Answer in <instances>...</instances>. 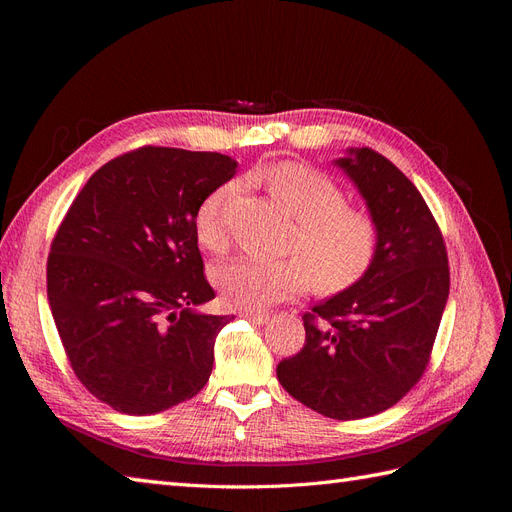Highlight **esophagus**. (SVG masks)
I'll use <instances>...</instances> for the list:
<instances>
[{
    "label": "esophagus",
    "instance_id": "34e87169",
    "mask_svg": "<svg viewBox=\"0 0 512 512\" xmlns=\"http://www.w3.org/2000/svg\"><path fill=\"white\" fill-rule=\"evenodd\" d=\"M241 316L245 320H250L254 324H265L269 320V314L267 312H241Z\"/></svg>",
    "mask_w": 512,
    "mask_h": 512
}]
</instances>
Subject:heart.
Listing matches in <instances>:
<instances>
[{
    "instance_id": "heart-1",
    "label": "heart",
    "mask_w": 512,
    "mask_h": 512,
    "mask_svg": "<svg viewBox=\"0 0 512 512\" xmlns=\"http://www.w3.org/2000/svg\"><path fill=\"white\" fill-rule=\"evenodd\" d=\"M267 185L297 222L286 247L294 258H237L215 267L213 282L222 299L239 309H260L299 297L309 284L324 294L359 284L380 252L376 220L348 207L346 192L309 166H275L267 173ZM237 190V181L218 185L194 213L196 239L211 252H222L228 243L224 211Z\"/></svg>"
}]
</instances>
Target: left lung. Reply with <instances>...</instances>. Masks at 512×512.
Returning a JSON list of instances; mask_svg holds the SVG:
<instances>
[{
	"label": "left lung",
	"mask_w": 512,
	"mask_h": 512,
	"mask_svg": "<svg viewBox=\"0 0 512 512\" xmlns=\"http://www.w3.org/2000/svg\"><path fill=\"white\" fill-rule=\"evenodd\" d=\"M335 164L365 198L380 252L359 284L303 316L305 346L277 380L303 406L354 421L389 410L425 374L451 273L436 220L393 162L363 147Z\"/></svg>",
	"instance_id": "obj_1"
}]
</instances>
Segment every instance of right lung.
I'll list each match as a JSON object with an SVG mask.
<instances>
[{
	"instance_id": "add662e5",
	"label": "right lung",
	"mask_w": 512,
	"mask_h": 512,
	"mask_svg": "<svg viewBox=\"0 0 512 512\" xmlns=\"http://www.w3.org/2000/svg\"><path fill=\"white\" fill-rule=\"evenodd\" d=\"M237 162L211 151L141 147L106 162L74 198L51 243L46 294L85 389L145 416L192 399L232 320L196 312L215 297L194 213Z\"/></svg>"
}]
</instances>
